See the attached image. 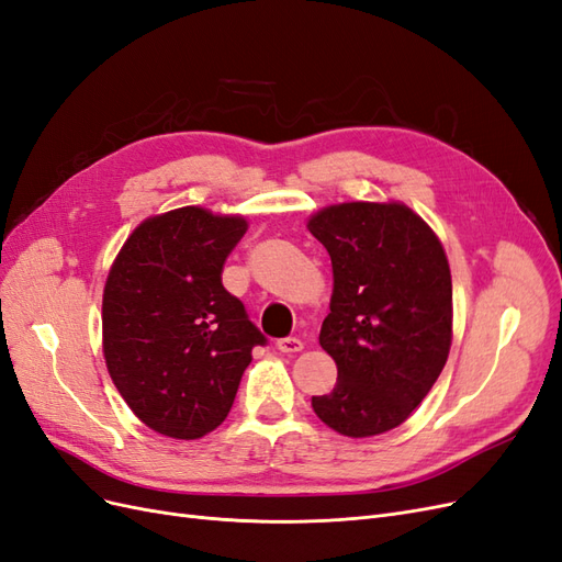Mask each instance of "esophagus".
<instances>
[{
	"label": "esophagus",
	"instance_id": "34e87169",
	"mask_svg": "<svg viewBox=\"0 0 562 562\" xmlns=\"http://www.w3.org/2000/svg\"><path fill=\"white\" fill-rule=\"evenodd\" d=\"M277 347H279L281 353H297V351L304 349L302 339H297V337H283V339H279Z\"/></svg>",
	"mask_w": 562,
	"mask_h": 562
}]
</instances>
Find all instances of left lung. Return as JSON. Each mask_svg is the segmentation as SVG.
<instances>
[{"label":"left lung","mask_w":562,"mask_h":562,"mask_svg":"<svg viewBox=\"0 0 562 562\" xmlns=\"http://www.w3.org/2000/svg\"><path fill=\"white\" fill-rule=\"evenodd\" d=\"M333 262L318 342L337 366L316 417L349 438L380 436L413 415L452 345V277L443 244L401 201H345L310 215Z\"/></svg>","instance_id":"8db88e82"}]
</instances>
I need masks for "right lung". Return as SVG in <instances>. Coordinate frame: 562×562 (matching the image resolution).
I'll use <instances>...</instances> for the list:
<instances>
[{
    "mask_svg": "<svg viewBox=\"0 0 562 562\" xmlns=\"http://www.w3.org/2000/svg\"><path fill=\"white\" fill-rule=\"evenodd\" d=\"M248 220L182 206L149 215L110 267L103 356L119 394L168 438L211 434L232 411L252 347L265 337L223 285Z\"/></svg>",
    "mask_w": 562,
    "mask_h": 562,
    "instance_id": "obj_1",
    "label": "right lung"
}]
</instances>
